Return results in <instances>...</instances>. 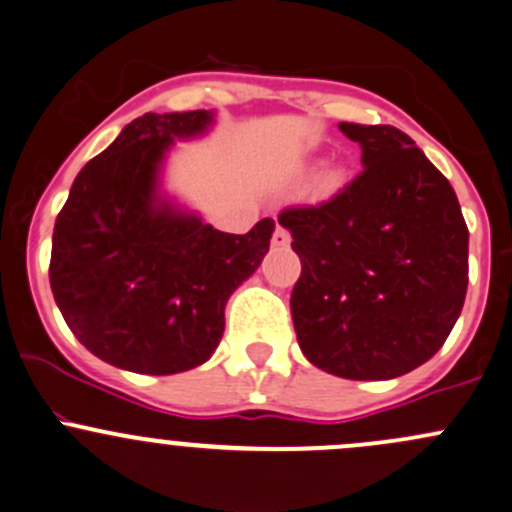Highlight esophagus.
I'll return each mask as SVG.
<instances>
[{"label": "esophagus", "mask_w": 512, "mask_h": 512, "mask_svg": "<svg viewBox=\"0 0 512 512\" xmlns=\"http://www.w3.org/2000/svg\"><path fill=\"white\" fill-rule=\"evenodd\" d=\"M271 244L276 246V249H286L288 244H291V234H288L286 229H283L281 224H276V231H273V239Z\"/></svg>", "instance_id": "1"}]
</instances>
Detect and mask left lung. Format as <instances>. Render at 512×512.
Wrapping results in <instances>:
<instances>
[{"label":"left lung","instance_id":"left-lung-1","mask_svg":"<svg viewBox=\"0 0 512 512\" xmlns=\"http://www.w3.org/2000/svg\"><path fill=\"white\" fill-rule=\"evenodd\" d=\"M362 172L320 204L288 207L303 355L345 379H392L441 350L468 288V226L449 179L392 125L340 123Z\"/></svg>","mask_w":512,"mask_h":512}]
</instances>
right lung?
<instances>
[{"label":"right lung","mask_w":512,"mask_h":512,"mask_svg":"<svg viewBox=\"0 0 512 512\" xmlns=\"http://www.w3.org/2000/svg\"><path fill=\"white\" fill-rule=\"evenodd\" d=\"M207 110L145 113L73 182L51 241V291L86 350L140 374L202 365L224 335L229 295L271 246L273 219L224 234L157 194L175 138L212 125Z\"/></svg>","instance_id":"1"}]
</instances>
